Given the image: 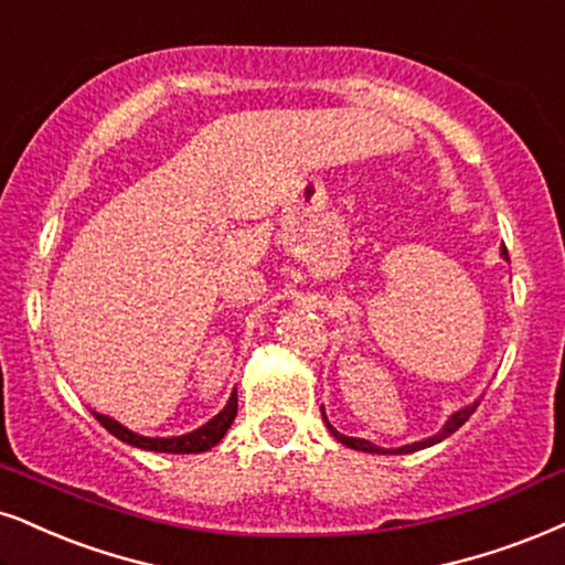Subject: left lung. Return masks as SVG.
<instances>
[{
  "label": "left lung",
  "mask_w": 565,
  "mask_h": 565,
  "mask_svg": "<svg viewBox=\"0 0 565 565\" xmlns=\"http://www.w3.org/2000/svg\"><path fill=\"white\" fill-rule=\"evenodd\" d=\"M503 256H508V250L503 248ZM477 411V403L475 406H466V408H461V411H456V414L450 416L448 419V424H445V427L437 431V435H431L429 440H422V443H414V445H403V448H395V450H385V448H377V445H372L369 440H359V437H345V435H340V431L332 427L330 422H327V416H324V422H327V427H330V431H332V437H335V440H340L343 445H348V448H353V450H364V452H395V456H398V452H414V450H422V448H429V445H435V443H440V440H445V437L448 435H452V431H456L458 427H463L466 422H469V416L475 414Z\"/></svg>",
  "instance_id": "left-lung-1"
}]
</instances>
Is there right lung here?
Returning a JSON list of instances; mask_svg holds the SVG:
<instances>
[{
    "mask_svg": "<svg viewBox=\"0 0 565 565\" xmlns=\"http://www.w3.org/2000/svg\"><path fill=\"white\" fill-rule=\"evenodd\" d=\"M235 414H238V393L230 395L227 406L222 408L212 422H206L204 427H199L196 431H188L183 437H141L136 435V431L125 429L122 424H117L115 419H109V416H102L94 411L96 422H99L107 431H113L115 437H120L122 443L136 445V448H143V450H157V452H201V450L214 448V445L225 437V431L230 429V424H233Z\"/></svg>",
    "mask_w": 565,
    "mask_h": 565,
    "instance_id": "right-lung-1",
    "label": "right lung"
}]
</instances>
